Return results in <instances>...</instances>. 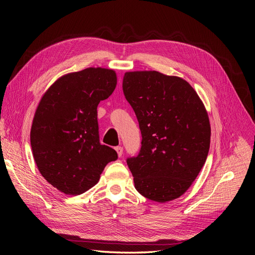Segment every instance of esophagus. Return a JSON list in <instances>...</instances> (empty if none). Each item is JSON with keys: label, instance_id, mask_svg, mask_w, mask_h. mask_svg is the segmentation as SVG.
I'll return each mask as SVG.
<instances>
[{"label": "esophagus", "instance_id": "esophagus-1", "mask_svg": "<svg viewBox=\"0 0 255 255\" xmlns=\"http://www.w3.org/2000/svg\"><path fill=\"white\" fill-rule=\"evenodd\" d=\"M116 151H117L118 156L121 157L122 156V153H123V148H122V146H116Z\"/></svg>", "mask_w": 255, "mask_h": 255}]
</instances>
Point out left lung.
Instances as JSON below:
<instances>
[{
    "label": "left lung",
    "instance_id": "left-lung-1",
    "mask_svg": "<svg viewBox=\"0 0 255 255\" xmlns=\"http://www.w3.org/2000/svg\"><path fill=\"white\" fill-rule=\"evenodd\" d=\"M122 88L142 136L139 154L127 160L136 190L159 203L180 198L210 150L203 102L188 82L158 71L126 72Z\"/></svg>",
    "mask_w": 255,
    "mask_h": 255
}]
</instances>
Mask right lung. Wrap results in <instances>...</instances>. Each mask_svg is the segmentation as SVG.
Wrapping results in <instances>:
<instances>
[{"label": "right lung", "mask_w": 255, "mask_h": 255, "mask_svg": "<svg viewBox=\"0 0 255 255\" xmlns=\"http://www.w3.org/2000/svg\"><path fill=\"white\" fill-rule=\"evenodd\" d=\"M117 85L112 69L87 68L60 76L41 97L30 128L38 170L65 195L84 194L99 182L110 161L118 158L100 143L98 105Z\"/></svg>", "instance_id": "obj_1"}]
</instances>
